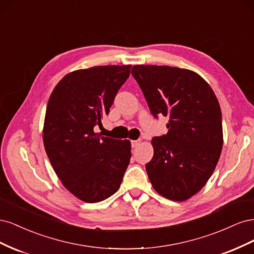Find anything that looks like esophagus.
<instances>
[{
    "label": "esophagus",
    "mask_w": 254,
    "mask_h": 254,
    "mask_svg": "<svg viewBox=\"0 0 254 254\" xmlns=\"http://www.w3.org/2000/svg\"><path fill=\"white\" fill-rule=\"evenodd\" d=\"M140 143H141V140H133V141H131V145H132V147H133V148L137 147V146L140 145Z\"/></svg>",
    "instance_id": "34e87169"
}]
</instances>
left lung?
I'll return each mask as SVG.
<instances>
[{"label": "left lung", "mask_w": 254, "mask_h": 254, "mask_svg": "<svg viewBox=\"0 0 254 254\" xmlns=\"http://www.w3.org/2000/svg\"><path fill=\"white\" fill-rule=\"evenodd\" d=\"M153 117H168V132L152 137L153 157L146 172L157 193L173 201L188 200L210 179L219 160L221 110L200 75L167 65H133Z\"/></svg>", "instance_id": "1"}]
</instances>
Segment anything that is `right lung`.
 Wrapping results in <instances>:
<instances>
[{"label": "right lung", "instance_id": "right-lung-1", "mask_svg": "<svg viewBox=\"0 0 254 254\" xmlns=\"http://www.w3.org/2000/svg\"><path fill=\"white\" fill-rule=\"evenodd\" d=\"M131 65H98L66 74L49 98L43 144L64 187L81 201H103L117 191L131 157L129 140L94 131L109 113Z\"/></svg>", "mask_w": 254, "mask_h": 254}]
</instances>
